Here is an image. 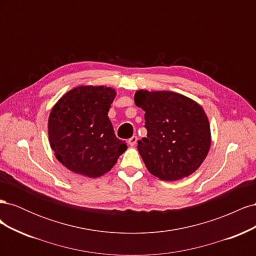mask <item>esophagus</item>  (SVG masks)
I'll list each match as a JSON object with an SVG mask.
<instances>
[{
  "mask_svg": "<svg viewBox=\"0 0 256 256\" xmlns=\"http://www.w3.org/2000/svg\"><path fill=\"white\" fill-rule=\"evenodd\" d=\"M136 141H138V138L136 136H134L132 138H130L128 140V143L130 146H134L136 144Z\"/></svg>",
  "mask_w": 256,
  "mask_h": 256,
  "instance_id": "34e87169",
  "label": "esophagus"
}]
</instances>
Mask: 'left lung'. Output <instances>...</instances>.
I'll use <instances>...</instances> for the list:
<instances>
[{
	"label": "left lung",
	"mask_w": 256,
	"mask_h": 256,
	"mask_svg": "<svg viewBox=\"0 0 256 256\" xmlns=\"http://www.w3.org/2000/svg\"><path fill=\"white\" fill-rule=\"evenodd\" d=\"M134 104L145 111L147 136L138 150L150 174L173 182L194 173L212 145L203 106L170 90H136Z\"/></svg>",
	"instance_id": "1"
}]
</instances>
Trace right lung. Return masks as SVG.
<instances>
[{
  "mask_svg": "<svg viewBox=\"0 0 256 256\" xmlns=\"http://www.w3.org/2000/svg\"><path fill=\"white\" fill-rule=\"evenodd\" d=\"M116 96L113 88L80 85L53 106L48 120L49 143L69 171L90 178L110 172L127 144L114 134L108 118Z\"/></svg>",
  "mask_w": 256,
  "mask_h": 256,
  "instance_id": "add662e5",
  "label": "right lung"
}]
</instances>
